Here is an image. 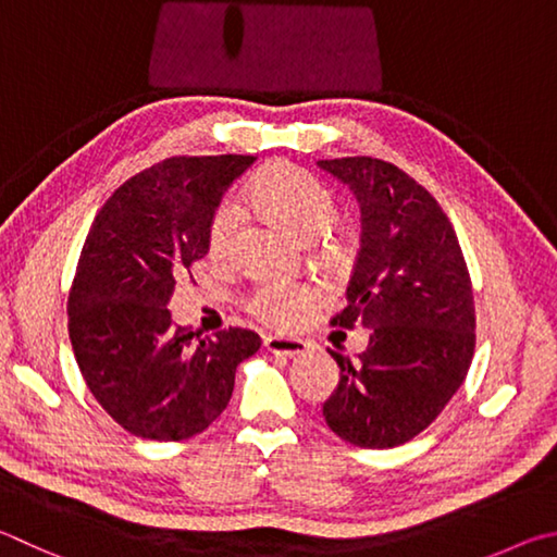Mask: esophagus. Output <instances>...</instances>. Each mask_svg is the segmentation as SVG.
<instances>
[{"instance_id": "34e87169", "label": "esophagus", "mask_w": 557, "mask_h": 557, "mask_svg": "<svg viewBox=\"0 0 557 557\" xmlns=\"http://www.w3.org/2000/svg\"><path fill=\"white\" fill-rule=\"evenodd\" d=\"M263 347H267L269 352H273V355L300 357V355H306L308 343H306V339H298V337H267V339H263Z\"/></svg>"}]
</instances>
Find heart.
I'll list each match as a JSON object with an SVG mask.
<instances>
[{"label":"heart","instance_id":"heart-1","mask_svg":"<svg viewBox=\"0 0 557 557\" xmlns=\"http://www.w3.org/2000/svg\"><path fill=\"white\" fill-rule=\"evenodd\" d=\"M242 202L249 210L263 212L267 218L288 232L300 244H310L333 227L337 220V202L323 183L313 175L294 169V165H278L269 173L259 175L242 190ZM242 224V212L234 202H224L214 212L210 222V249L218 257L230 253L237 242ZM347 247L343 242H327L320 249V261L335 263L345 257ZM315 290L290 284H259L247 298L249 313L269 327H290L304 318L306 310L315 304Z\"/></svg>","mask_w":557,"mask_h":557}]
</instances>
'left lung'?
I'll return each mask as SVG.
<instances>
[{
    "label": "left lung",
    "mask_w": 557,
    "mask_h": 557,
    "mask_svg": "<svg viewBox=\"0 0 557 557\" xmlns=\"http://www.w3.org/2000/svg\"><path fill=\"white\" fill-rule=\"evenodd\" d=\"M359 202L362 234L333 325L369 333L362 355L330 352L339 382L323 406L343 441L384 450L431 425L474 355V298L460 242L441 205L394 163L318 161Z\"/></svg>",
    "instance_id": "left-lung-1"
}]
</instances>
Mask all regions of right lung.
Instances as JSON below:
<instances>
[{"label":"right lung","instance_id":"1","mask_svg":"<svg viewBox=\"0 0 557 557\" xmlns=\"http://www.w3.org/2000/svg\"><path fill=\"white\" fill-rule=\"evenodd\" d=\"M253 156H175L116 188L87 234L67 298L83 379L124 431L185 441L224 408L234 372L261 347L251 330L195 339L171 320L175 278L210 251L224 190Z\"/></svg>","mask_w":557,"mask_h":557}]
</instances>
